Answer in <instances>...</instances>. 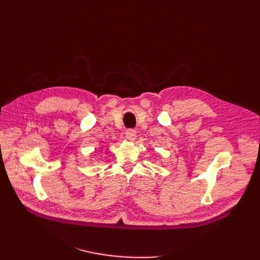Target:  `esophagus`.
I'll list each match as a JSON object with an SVG mask.
<instances>
[{"instance_id": "obj_1", "label": "esophagus", "mask_w": 260, "mask_h": 260, "mask_svg": "<svg viewBox=\"0 0 260 260\" xmlns=\"http://www.w3.org/2000/svg\"><path fill=\"white\" fill-rule=\"evenodd\" d=\"M125 135H126V138L131 141H134L136 139V137H137V133H136L135 129H127Z\"/></svg>"}]
</instances>
